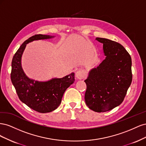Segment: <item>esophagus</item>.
Returning <instances> with one entry per match:
<instances>
[{
    "label": "esophagus",
    "mask_w": 146,
    "mask_h": 146,
    "mask_svg": "<svg viewBox=\"0 0 146 146\" xmlns=\"http://www.w3.org/2000/svg\"><path fill=\"white\" fill-rule=\"evenodd\" d=\"M76 77L78 79H83L85 77V73L81 70H77L76 73Z\"/></svg>",
    "instance_id": "1"
}]
</instances>
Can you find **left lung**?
Returning a JSON list of instances; mask_svg holds the SVG:
<instances>
[{"label": "left lung", "instance_id": "left-lung-1", "mask_svg": "<svg viewBox=\"0 0 146 146\" xmlns=\"http://www.w3.org/2000/svg\"><path fill=\"white\" fill-rule=\"evenodd\" d=\"M103 44L105 59L92 69L85 80L86 105L96 112H105L120 105L132 81L131 58L120 44L96 38Z\"/></svg>", "mask_w": 146, "mask_h": 146}]
</instances>
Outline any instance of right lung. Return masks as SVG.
<instances>
[{
    "label": "right lung",
    "instance_id": "add662e5",
    "mask_svg": "<svg viewBox=\"0 0 146 146\" xmlns=\"http://www.w3.org/2000/svg\"><path fill=\"white\" fill-rule=\"evenodd\" d=\"M49 35H35L18 48L13 57L11 80L21 101L39 113L51 112L58 107L66 90L75 81L74 73L61 78H53L46 82L31 80L21 67V56L27 44L34 40L52 38Z\"/></svg>",
    "mask_w": 146,
    "mask_h": 146
}]
</instances>
